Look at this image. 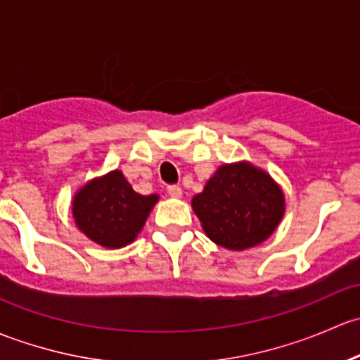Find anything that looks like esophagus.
Here are the masks:
<instances>
[{"mask_svg":"<svg viewBox=\"0 0 360 360\" xmlns=\"http://www.w3.org/2000/svg\"><path fill=\"white\" fill-rule=\"evenodd\" d=\"M168 194L172 195V198H181V194H184V191H181L180 185H169L168 187Z\"/></svg>","mask_w":360,"mask_h":360,"instance_id":"1","label":"esophagus"}]
</instances>
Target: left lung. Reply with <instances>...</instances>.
<instances>
[{
	"label": "left lung",
	"instance_id": "1",
	"mask_svg": "<svg viewBox=\"0 0 360 360\" xmlns=\"http://www.w3.org/2000/svg\"><path fill=\"white\" fill-rule=\"evenodd\" d=\"M192 210L214 244L244 251L274 234L286 198L281 185L253 162H225L192 198Z\"/></svg>",
	"mask_w": 360,
	"mask_h": 360
}]
</instances>
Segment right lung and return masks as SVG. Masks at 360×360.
<instances>
[{"label":"right lung","instance_id":"1","mask_svg":"<svg viewBox=\"0 0 360 360\" xmlns=\"http://www.w3.org/2000/svg\"><path fill=\"white\" fill-rule=\"evenodd\" d=\"M158 201V194H139L121 169H112L81 185L70 207L74 224L88 239L107 250H120L142 232Z\"/></svg>","mask_w":360,"mask_h":360}]
</instances>
